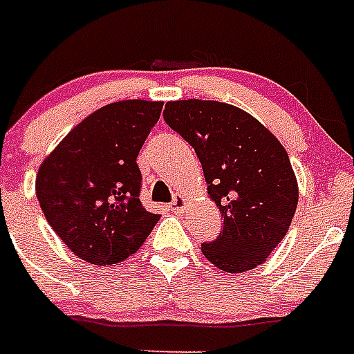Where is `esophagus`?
<instances>
[{
  "mask_svg": "<svg viewBox=\"0 0 354 354\" xmlns=\"http://www.w3.org/2000/svg\"><path fill=\"white\" fill-rule=\"evenodd\" d=\"M187 203H189V200L186 198V196H183V194H177L174 198V202L170 203V210H174V212H183V210H186Z\"/></svg>",
  "mask_w": 354,
  "mask_h": 354,
  "instance_id": "obj_1",
  "label": "esophagus"
}]
</instances>
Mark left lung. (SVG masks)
I'll use <instances>...</instances> for the list:
<instances>
[{
    "label": "left lung",
    "mask_w": 354,
    "mask_h": 354,
    "mask_svg": "<svg viewBox=\"0 0 354 354\" xmlns=\"http://www.w3.org/2000/svg\"><path fill=\"white\" fill-rule=\"evenodd\" d=\"M163 118L189 142L207 191L225 217L202 252L219 270L241 274L281 244L298 203V184L283 144L251 113L210 100L168 102Z\"/></svg>",
    "instance_id": "obj_1"
}]
</instances>
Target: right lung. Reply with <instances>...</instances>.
<instances>
[{
	"instance_id": "obj_1",
	"label": "right lung",
	"mask_w": 354,
	"mask_h": 354,
	"mask_svg": "<svg viewBox=\"0 0 354 354\" xmlns=\"http://www.w3.org/2000/svg\"><path fill=\"white\" fill-rule=\"evenodd\" d=\"M163 102L122 100L102 106L41 161L37 196L45 219L73 254L115 265L145 242L160 214L140 203L137 156Z\"/></svg>"
}]
</instances>
